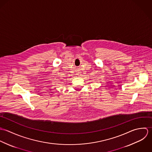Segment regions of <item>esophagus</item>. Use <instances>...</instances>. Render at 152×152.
Wrapping results in <instances>:
<instances>
[{"label": "esophagus", "mask_w": 152, "mask_h": 152, "mask_svg": "<svg viewBox=\"0 0 152 152\" xmlns=\"http://www.w3.org/2000/svg\"><path fill=\"white\" fill-rule=\"evenodd\" d=\"M78 75H81V74H80V73H78Z\"/></svg>", "instance_id": "esophagus-1"}]
</instances>
